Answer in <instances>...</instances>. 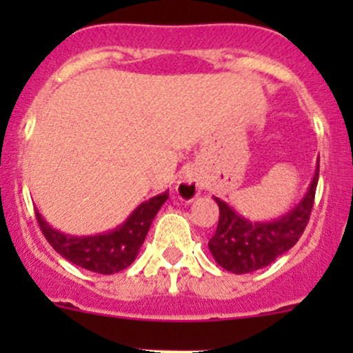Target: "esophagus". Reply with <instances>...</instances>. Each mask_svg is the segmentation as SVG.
Instances as JSON below:
<instances>
[{
  "mask_svg": "<svg viewBox=\"0 0 353 353\" xmlns=\"http://www.w3.org/2000/svg\"><path fill=\"white\" fill-rule=\"evenodd\" d=\"M176 191L177 196L183 199V201L190 203L201 193V183H199L193 172H184L183 176L179 177V181H177Z\"/></svg>",
  "mask_w": 353,
  "mask_h": 353,
  "instance_id": "esophagus-1",
  "label": "esophagus"
}]
</instances>
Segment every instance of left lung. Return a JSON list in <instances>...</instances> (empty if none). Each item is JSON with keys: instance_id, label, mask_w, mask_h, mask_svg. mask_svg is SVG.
Masks as SVG:
<instances>
[{"instance_id": "obj_1", "label": "left lung", "mask_w": 353, "mask_h": 353, "mask_svg": "<svg viewBox=\"0 0 353 353\" xmlns=\"http://www.w3.org/2000/svg\"><path fill=\"white\" fill-rule=\"evenodd\" d=\"M318 177L319 159L304 198L294 208L273 220H249L229 203L213 196L220 210L216 232L208 243L213 259L227 272L243 275L265 268L285 254L301 239L307 225Z\"/></svg>"}]
</instances>
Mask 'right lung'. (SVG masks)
<instances>
[{
  "mask_svg": "<svg viewBox=\"0 0 353 353\" xmlns=\"http://www.w3.org/2000/svg\"><path fill=\"white\" fill-rule=\"evenodd\" d=\"M169 198V191L147 199L131 212V215L116 229L95 236H70L49 225L35 210L42 234L56 252L73 265L102 275H112L128 268L137 259L141 244L155 215Z\"/></svg>",
  "mask_w": 353,
  "mask_h": 353,
  "instance_id": "1",
  "label": "right lung"
}]
</instances>
